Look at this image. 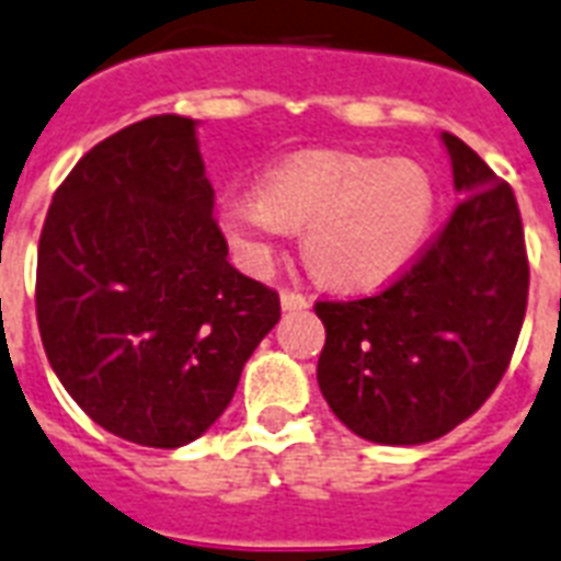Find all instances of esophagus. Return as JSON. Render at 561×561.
<instances>
[{
  "label": "esophagus",
  "instance_id": "esophagus-1",
  "mask_svg": "<svg viewBox=\"0 0 561 561\" xmlns=\"http://www.w3.org/2000/svg\"><path fill=\"white\" fill-rule=\"evenodd\" d=\"M280 307H284V310H307V307H310V298L301 293H295V289H284V293H280Z\"/></svg>",
  "mask_w": 561,
  "mask_h": 561
}]
</instances>
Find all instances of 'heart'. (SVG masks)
I'll list each match as a JSON object with an SVG mask.
<instances>
[{"instance_id":"obj_1","label":"heart","mask_w":561,"mask_h":561,"mask_svg":"<svg viewBox=\"0 0 561 561\" xmlns=\"http://www.w3.org/2000/svg\"><path fill=\"white\" fill-rule=\"evenodd\" d=\"M436 207V181L415 160L321 149L272 169L260 195L221 204L219 228L254 272L272 268L286 233L304 231V257L324 284L375 289L419 257Z\"/></svg>"}]
</instances>
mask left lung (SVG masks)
Masks as SVG:
<instances>
[{"mask_svg": "<svg viewBox=\"0 0 561 561\" xmlns=\"http://www.w3.org/2000/svg\"><path fill=\"white\" fill-rule=\"evenodd\" d=\"M466 195L398 280L316 301L328 340L319 386L336 419L377 445H424L471 419L501 383L527 312L518 202L471 146L442 134Z\"/></svg>", "mask_w": 561, "mask_h": 561, "instance_id": "8db88e82", "label": "left lung"}]
</instances>
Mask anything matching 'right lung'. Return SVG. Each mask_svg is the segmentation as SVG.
<instances>
[{
	"instance_id": "add662e5",
	"label": "right lung",
	"mask_w": 561,
	"mask_h": 561,
	"mask_svg": "<svg viewBox=\"0 0 561 561\" xmlns=\"http://www.w3.org/2000/svg\"><path fill=\"white\" fill-rule=\"evenodd\" d=\"M34 301L72 401L146 447L202 436L280 319L275 289L228 263L195 123L175 114L78 160L43 221Z\"/></svg>"
}]
</instances>
